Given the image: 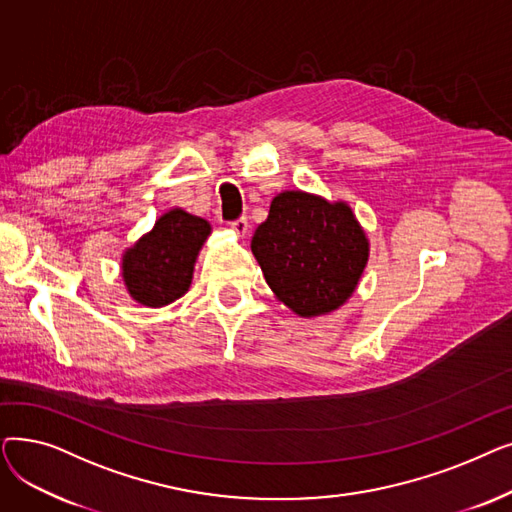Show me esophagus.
I'll list each match as a JSON object with an SVG mask.
<instances>
[{"instance_id":"esophagus-1","label":"esophagus","mask_w":512,"mask_h":512,"mask_svg":"<svg viewBox=\"0 0 512 512\" xmlns=\"http://www.w3.org/2000/svg\"><path fill=\"white\" fill-rule=\"evenodd\" d=\"M230 228L234 230V234L245 236V234L249 232V220H247V218H238V220L230 222Z\"/></svg>"}]
</instances>
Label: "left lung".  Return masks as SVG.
I'll use <instances>...</instances> for the list:
<instances>
[{"instance_id":"8db88e82","label":"left lung","mask_w":512,"mask_h":512,"mask_svg":"<svg viewBox=\"0 0 512 512\" xmlns=\"http://www.w3.org/2000/svg\"><path fill=\"white\" fill-rule=\"evenodd\" d=\"M251 251L278 301L311 319L353 297L369 259V238L346 201L284 191L257 226Z\"/></svg>"}]
</instances>
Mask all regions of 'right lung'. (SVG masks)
Masks as SVG:
<instances>
[{"instance_id": "obj_1", "label": "right lung", "mask_w": 512, "mask_h": 512, "mask_svg": "<svg viewBox=\"0 0 512 512\" xmlns=\"http://www.w3.org/2000/svg\"><path fill=\"white\" fill-rule=\"evenodd\" d=\"M211 226L199 215L174 207L122 255V280L139 305L157 309L191 288L195 263Z\"/></svg>"}]
</instances>
